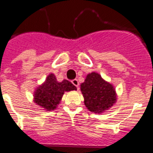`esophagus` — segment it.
<instances>
[{
  "label": "esophagus",
  "mask_w": 153,
  "mask_h": 153,
  "mask_svg": "<svg viewBox=\"0 0 153 153\" xmlns=\"http://www.w3.org/2000/svg\"><path fill=\"white\" fill-rule=\"evenodd\" d=\"M72 83H73V84H74V86L78 88V89H79V81H78V79H74V80H72Z\"/></svg>",
  "instance_id": "1"
}]
</instances>
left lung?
<instances>
[{
    "label": "left lung",
    "instance_id": "8db88e82",
    "mask_svg": "<svg viewBox=\"0 0 153 153\" xmlns=\"http://www.w3.org/2000/svg\"><path fill=\"white\" fill-rule=\"evenodd\" d=\"M84 98V104L90 111L104 112L109 110L117 100V94L114 86L102 79L97 72H91L87 75L80 85Z\"/></svg>",
    "mask_w": 153,
    "mask_h": 153
}]
</instances>
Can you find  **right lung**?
<instances>
[{
  "instance_id": "1",
  "label": "right lung",
  "mask_w": 153,
  "mask_h": 153,
  "mask_svg": "<svg viewBox=\"0 0 153 153\" xmlns=\"http://www.w3.org/2000/svg\"><path fill=\"white\" fill-rule=\"evenodd\" d=\"M76 90V87L71 82L66 79L58 82L55 75L51 73L42 84L35 89L33 102L45 111H53L60 103L65 92Z\"/></svg>"
}]
</instances>
